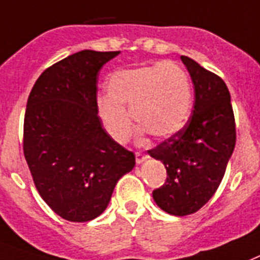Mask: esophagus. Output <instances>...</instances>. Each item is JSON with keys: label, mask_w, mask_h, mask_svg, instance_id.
Returning a JSON list of instances; mask_svg holds the SVG:
<instances>
[{"label": "esophagus", "mask_w": 260, "mask_h": 260, "mask_svg": "<svg viewBox=\"0 0 260 260\" xmlns=\"http://www.w3.org/2000/svg\"><path fill=\"white\" fill-rule=\"evenodd\" d=\"M135 156H136V163L137 164H141L143 161H145V160L149 157L148 155H145V153H141V152H136V153H135Z\"/></svg>", "instance_id": "obj_1"}]
</instances>
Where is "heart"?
Masks as SVG:
<instances>
[{"label":"heart","instance_id":"1","mask_svg":"<svg viewBox=\"0 0 260 260\" xmlns=\"http://www.w3.org/2000/svg\"><path fill=\"white\" fill-rule=\"evenodd\" d=\"M108 96L97 108L111 136L124 143L132 134V119L156 139L184 128L191 115L192 90L187 72L172 61L115 72L107 82Z\"/></svg>","mask_w":260,"mask_h":260}]
</instances>
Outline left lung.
I'll list each match as a JSON object with an SVG mask.
<instances>
[{"instance_id": "obj_1", "label": "left lung", "mask_w": 260, "mask_h": 260, "mask_svg": "<svg viewBox=\"0 0 260 260\" xmlns=\"http://www.w3.org/2000/svg\"><path fill=\"white\" fill-rule=\"evenodd\" d=\"M181 61L195 86L193 113L183 129L148 151L167 170L166 183L152 192L153 200L175 216L193 214L214 196L236 141L225 82L189 57Z\"/></svg>"}]
</instances>
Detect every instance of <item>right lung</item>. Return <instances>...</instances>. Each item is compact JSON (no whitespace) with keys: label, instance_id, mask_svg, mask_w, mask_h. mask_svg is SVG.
Here are the masks:
<instances>
[{"label":"right lung","instance_id":"right-lung-1","mask_svg":"<svg viewBox=\"0 0 260 260\" xmlns=\"http://www.w3.org/2000/svg\"><path fill=\"white\" fill-rule=\"evenodd\" d=\"M119 54L86 49L68 56L42 72L27 99L25 159L40 196L65 220L100 216L136 163L97 115V76Z\"/></svg>","mask_w":260,"mask_h":260}]
</instances>
